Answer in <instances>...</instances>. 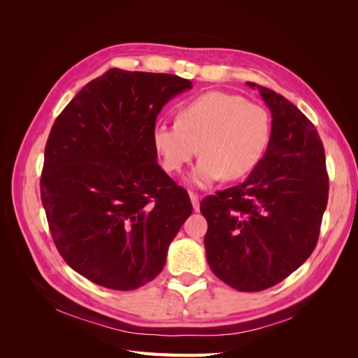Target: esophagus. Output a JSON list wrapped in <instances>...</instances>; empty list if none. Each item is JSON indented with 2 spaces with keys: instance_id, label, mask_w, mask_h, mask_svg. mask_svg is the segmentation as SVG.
<instances>
[{
  "instance_id": "obj_1",
  "label": "esophagus",
  "mask_w": 358,
  "mask_h": 358,
  "mask_svg": "<svg viewBox=\"0 0 358 358\" xmlns=\"http://www.w3.org/2000/svg\"><path fill=\"white\" fill-rule=\"evenodd\" d=\"M189 199H191V203H192V208L194 210H199L200 209V197L197 196L196 192H189Z\"/></svg>"
}]
</instances>
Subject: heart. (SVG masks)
I'll use <instances>...</instances> for the list:
<instances>
[{
  "label": "heart",
  "instance_id": "obj_1",
  "mask_svg": "<svg viewBox=\"0 0 358 358\" xmlns=\"http://www.w3.org/2000/svg\"><path fill=\"white\" fill-rule=\"evenodd\" d=\"M272 137V121L263 106L236 94L204 92L183 103L176 124H158L152 142L169 173H179L200 150L189 180L197 187L224 178L248 176L262 161Z\"/></svg>",
  "mask_w": 358,
  "mask_h": 358
}]
</instances>
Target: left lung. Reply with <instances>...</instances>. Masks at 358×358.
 <instances>
[{"mask_svg":"<svg viewBox=\"0 0 358 358\" xmlns=\"http://www.w3.org/2000/svg\"><path fill=\"white\" fill-rule=\"evenodd\" d=\"M272 112L264 157L239 185L206 197V258L222 282L239 291L279 284L317 246L329 200L326 154L315 125L285 96L254 82Z\"/></svg>","mask_w":358,"mask_h":358,"instance_id":"obj_1","label":"left lung"}]
</instances>
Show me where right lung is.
Returning a JSON list of instances; mask_svg holds the SVG:
<instances>
[{
	"instance_id": "right-lung-1",
	"label": "right lung",
	"mask_w": 358,
	"mask_h": 358,
	"mask_svg": "<svg viewBox=\"0 0 358 358\" xmlns=\"http://www.w3.org/2000/svg\"><path fill=\"white\" fill-rule=\"evenodd\" d=\"M191 88L176 74L110 69L50 129L40 179L49 230L64 262L96 285L131 291L150 282L192 212L152 142L162 107Z\"/></svg>"
}]
</instances>
